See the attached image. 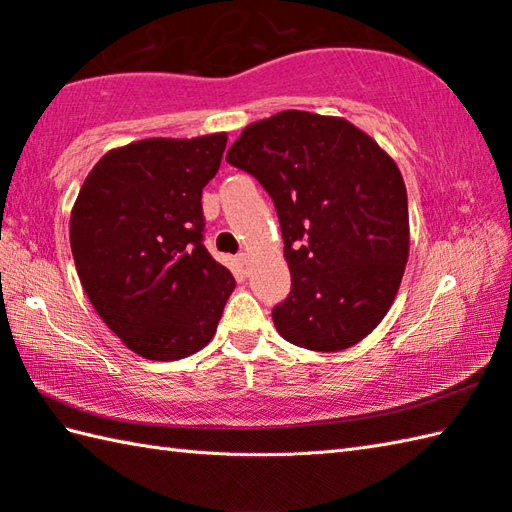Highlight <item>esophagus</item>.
I'll list each match as a JSON object with an SVG mask.
<instances>
[{
	"label": "esophagus",
	"instance_id": "esophagus-1",
	"mask_svg": "<svg viewBox=\"0 0 512 512\" xmlns=\"http://www.w3.org/2000/svg\"><path fill=\"white\" fill-rule=\"evenodd\" d=\"M237 262H239V266L244 268V273H246V268H248V255H246V253H239V255H237Z\"/></svg>",
	"mask_w": 512,
	"mask_h": 512
}]
</instances>
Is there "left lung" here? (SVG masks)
Listing matches in <instances>:
<instances>
[{
	"mask_svg": "<svg viewBox=\"0 0 512 512\" xmlns=\"http://www.w3.org/2000/svg\"><path fill=\"white\" fill-rule=\"evenodd\" d=\"M226 162L275 202L292 277L273 308L277 332L314 352L363 341L394 303L409 257L396 162L345 118L299 110L248 125Z\"/></svg>",
	"mask_w": 512,
	"mask_h": 512,
	"instance_id": "left-lung-1",
	"label": "left lung"
}]
</instances>
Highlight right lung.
<instances>
[{"label":"right lung","instance_id":"obj_1","mask_svg":"<svg viewBox=\"0 0 512 512\" xmlns=\"http://www.w3.org/2000/svg\"><path fill=\"white\" fill-rule=\"evenodd\" d=\"M224 149L226 134L112 149L74 202L70 246L85 295L107 328L149 361L202 350L235 288L202 244V189Z\"/></svg>","mask_w":512,"mask_h":512}]
</instances>
